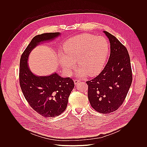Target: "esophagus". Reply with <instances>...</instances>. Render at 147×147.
<instances>
[{
    "label": "esophagus",
    "instance_id": "34e87169",
    "mask_svg": "<svg viewBox=\"0 0 147 147\" xmlns=\"http://www.w3.org/2000/svg\"><path fill=\"white\" fill-rule=\"evenodd\" d=\"M80 80H78V79H75L74 80V84H75V85H76V84H77L79 82H80Z\"/></svg>",
    "mask_w": 147,
    "mask_h": 147
}]
</instances>
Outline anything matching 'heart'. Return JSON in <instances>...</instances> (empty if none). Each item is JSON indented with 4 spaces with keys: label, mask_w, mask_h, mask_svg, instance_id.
Listing matches in <instances>:
<instances>
[{
    "label": "heart",
    "mask_w": 147,
    "mask_h": 147,
    "mask_svg": "<svg viewBox=\"0 0 147 147\" xmlns=\"http://www.w3.org/2000/svg\"><path fill=\"white\" fill-rule=\"evenodd\" d=\"M63 52L59 53V63L66 73L76 67L77 60L81 68L78 74L86 73L89 76L97 74L102 69L109 51V44L103 36L90 34H80L66 40Z\"/></svg>",
    "instance_id": "heart-1"
}]
</instances>
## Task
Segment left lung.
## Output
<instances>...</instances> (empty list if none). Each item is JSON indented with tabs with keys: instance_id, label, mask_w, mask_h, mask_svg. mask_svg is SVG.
<instances>
[{
	"instance_id": "8db88e82",
	"label": "left lung",
	"mask_w": 147,
	"mask_h": 147,
	"mask_svg": "<svg viewBox=\"0 0 147 147\" xmlns=\"http://www.w3.org/2000/svg\"><path fill=\"white\" fill-rule=\"evenodd\" d=\"M104 32L111 43L109 60L96 77L86 82L91 106L97 112L107 114L123 104L132 82V73L127 48L114 35Z\"/></svg>"
}]
</instances>
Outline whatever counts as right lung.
I'll return each instance as SVG.
<instances>
[{
	"instance_id": "add662e5",
	"label": "right lung",
	"mask_w": 147,
	"mask_h": 147,
	"mask_svg": "<svg viewBox=\"0 0 147 147\" xmlns=\"http://www.w3.org/2000/svg\"><path fill=\"white\" fill-rule=\"evenodd\" d=\"M59 32L44 33L34 36L22 53L20 60L19 84L30 107L44 117L61 115L66 108L68 98L74 87L73 79L62 78L57 73L38 77L30 70L27 59L31 51L40 42L54 39Z\"/></svg>"
}]
</instances>
